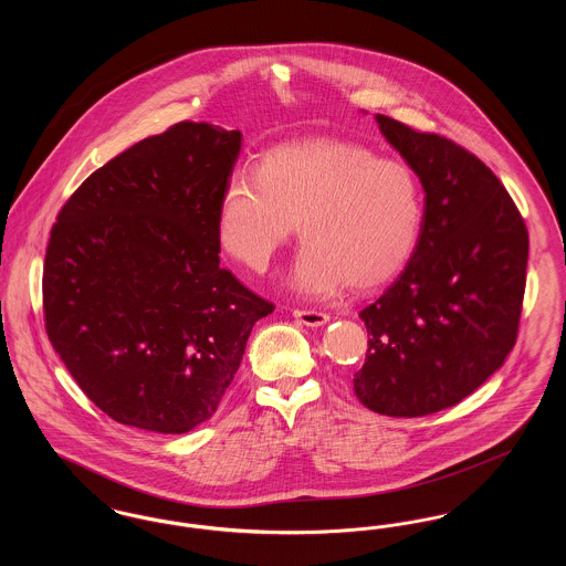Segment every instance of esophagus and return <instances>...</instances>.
Wrapping results in <instances>:
<instances>
[{
    "mask_svg": "<svg viewBox=\"0 0 566 566\" xmlns=\"http://www.w3.org/2000/svg\"><path fill=\"white\" fill-rule=\"evenodd\" d=\"M293 316L296 323L305 324V326H323L328 323V314L316 312V310H295Z\"/></svg>",
    "mask_w": 566,
    "mask_h": 566,
    "instance_id": "obj_1",
    "label": "esophagus"
}]
</instances>
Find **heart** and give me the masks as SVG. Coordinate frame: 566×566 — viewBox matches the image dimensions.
I'll return each mask as SVG.
<instances>
[{
    "instance_id": "1",
    "label": "heart",
    "mask_w": 566,
    "mask_h": 566,
    "mask_svg": "<svg viewBox=\"0 0 566 566\" xmlns=\"http://www.w3.org/2000/svg\"><path fill=\"white\" fill-rule=\"evenodd\" d=\"M298 222L291 284L326 295L344 282L367 291L409 261L422 192L401 161L376 159L358 144L310 139L270 150L252 171H238L220 197L218 240L248 270L265 271Z\"/></svg>"
}]
</instances>
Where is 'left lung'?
Instances as JSON below:
<instances>
[{"instance_id":"obj_1","label":"left lung","mask_w":566,"mask_h":566,"mask_svg":"<svg viewBox=\"0 0 566 566\" xmlns=\"http://www.w3.org/2000/svg\"><path fill=\"white\" fill-rule=\"evenodd\" d=\"M376 120L420 178L424 216L401 275L360 312L369 350L354 392L381 416L418 418L460 403L515 346L528 231L475 155L384 114Z\"/></svg>"}]
</instances>
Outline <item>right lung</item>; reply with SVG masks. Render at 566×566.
I'll return each mask as SVG.
<instances>
[{"label": "right lung", "instance_id": "obj_1", "mask_svg": "<svg viewBox=\"0 0 566 566\" xmlns=\"http://www.w3.org/2000/svg\"><path fill=\"white\" fill-rule=\"evenodd\" d=\"M242 134L178 123L93 171L56 216L46 333L112 420L180 434L212 418L273 303L220 268L218 208Z\"/></svg>", "mask_w": 566, "mask_h": 566}]
</instances>
